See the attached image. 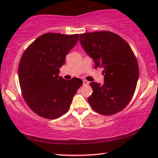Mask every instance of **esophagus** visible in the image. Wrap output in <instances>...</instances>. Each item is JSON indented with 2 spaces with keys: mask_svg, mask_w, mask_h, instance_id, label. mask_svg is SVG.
Instances as JSON below:
<instances>
[{
  "mask_svg": "<svg viewBox=\"0 0 158 158\" xmlns=\"http://www.w3.org/2000/svg\"><path fill=\"white\" fill-rule=\"evenodd\" d=\"M88 84H89V82H88V81H85V80H84V81H83V85H88Z\"/></svg>",
  "mask_w": 158,
  "mask_h": 158,
  "instance_id": "esophagus-1",
  "label": "esophagus"
}]
</instances>
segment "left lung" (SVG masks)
<instances>
[{"label": "left lung", "mask_w": 158, "mask_h": 158, "mask_svg": "<svg viewBox=\"0 0 158 158\" xmlns=\"http://www.w3.org/2000/svg\"><path fill=\"white\" fill-rule=\"evenodd\" d=\"M79 41L94 60L95 68H103L104 83H90L88 101L101 115H113L128 105L135 94L139 66L129 44L118 34L108 31L81 34Z\"/></svg>", "instance_id": "obj_1"}]
</instances>
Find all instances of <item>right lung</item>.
I'll return each instance as SVG.
<instances>
[{"instance_id": "add662e5", "label": "right lung", "mask_w": 158, "mask_h": 158, "mask_svg": "<svg viewBox=\"0 0 158 158\" xmlns=\"http://www.w3.org/2000/svg\"><path fill=\"white\" fill-rule=\"evenodd\" d=\"M78 40V34L46 33L23 52L19 64L21 94L37 115L55 119L70 109L73 98L83 84L77 77L67 81L60 76L65 56Z\"/></svg>"}]
</instances>
